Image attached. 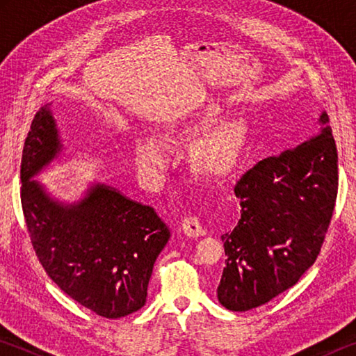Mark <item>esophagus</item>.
<instances>
[{
    "mask_svg": "<svg viewBox=\"0 0 356 356\" xmlns=\"http://www.w3.org/2000/svg\"><path fill=\"white\" fill-rule=\"evenodd\" d=\"M182 231L188 237H202L206 236V229L202 227L201 221L196 216H186L182 222Z\"/></svg>",
    "mask_w": 356,
    "mask_h": 356,
    "instance_id": "34e87169",
    "label": "esophagus"
}]
</instances>
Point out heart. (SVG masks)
<instances>
[{
    "label": "heart",
    "instance_id": "b5f03b06",
    "mask_svg": "<svg viewBox=\"0 0 356 356\" xmlns=\"http://www.w3.org/2000/svg\"><path fill=\"white\" fill-rule=\"evenodd\" d=\"M222 114V106L210 102L197 108L188 116L174 122L163 134V140L179 143L184 138L201 134L216 122ZM248 127L242 119H227L210 129L191 152V166L197 176L220 179L234 170L242 154ZM138 165L149 176L159 177L170 165V152L160 140L154 136H140L135 141Z\"/></svg>",
    "mask_w": 356,
    "mask_h": 356
}]
</instances>
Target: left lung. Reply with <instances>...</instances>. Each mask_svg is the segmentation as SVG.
I'll use <instances>...</instances> for the list:
<instances>
[{
	"label": "left lung",
	"instance_id": "left-lung-1",
	"mask_svg": "<svg viewBox=\"0 0 356 356\" xmlns=\"http://www.w3.org/2000/svg\"><path fill=\"white\" fill-rule=\"evenodd\" d=\"M321 131L246 171L234 186L240 220L225 242L216 289L229 311L268 303L298 282L321 252L337 196V150L327 113Z\"/></svg>",
	"mask_w": 356,
	"mask_h": 356
}]
</instances>
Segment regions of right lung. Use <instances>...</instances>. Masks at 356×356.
<instances>
[{"label":"right lung","instance_id":"right-lung-1","mask_svg":"<svg viewBox=\"0 0 356 356\" xmlns=\"http://www.w3.org/2000/svg\"><path fill=\"white\" fill-rule=\"evenodd\" d=\"M51 104L35 114L22 156V207L47 275L84 308L119 318L146 305L156 257L171 237L150 206L94 182L63 202L34 177L63 152Z\"/></svg>","mask_w":356,"mask_h":356}]
</instances>
